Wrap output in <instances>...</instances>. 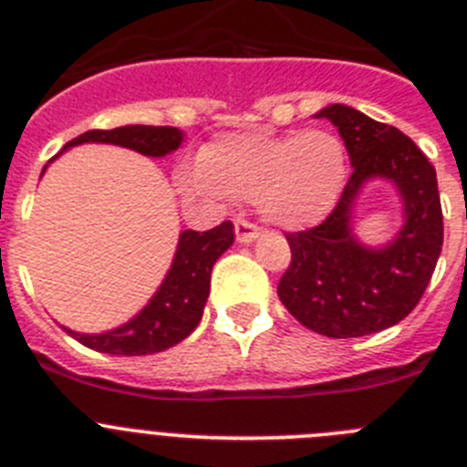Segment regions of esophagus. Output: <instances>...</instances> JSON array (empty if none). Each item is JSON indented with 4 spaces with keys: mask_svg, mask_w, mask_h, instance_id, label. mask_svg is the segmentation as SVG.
Masks as SVG:
<instances>
[{
    "mask_svg": "<svg viewBox=\"0 0 467 467\" xmlns=\"http://www.w3.org/2000/svg\"><path fill=\"white\" fill-rule=\"evenodd\" d=\"M234 234L239 244H251L260 237V228H255L249 221H234Z\"/></svg>",
    "mask_w": 467,
    "mask_h": 467,
    "instance_id": "1",
    "label": "esophagus"
}]
</instances>
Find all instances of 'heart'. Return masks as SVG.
I'll list each match as a JSON object with an SVG mask.
<instances>
[{
	"label": "heart",
	"mask_w": 467,
	"mask_h": 467,
	"mask_svg": "<svg viewBox=\"0 0 467 467\" xmlns=\"http://www.w3.org/2000/svg\"><path fill=\"white\" fill-rule=\"evenodd\" d=\"M348 176L347 149L330 130L225 132L179 174L182 192L207 200H249L270 225L300 230L337 202Z\"/></svg>",
	"instance_id": "1"
}]
</instances>
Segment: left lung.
I'll use <instances>...</instances> for the list:
<instances>
[{"mask_svg":"<svg viewBox=\"0 0 467 467\" xmlns=\"http://www.w3.org/2000/svg\"><path fill=\"white\" fill-rule=\"evenodd\" d=\"M337 128L351 179L321 225L288 234L291 265L279 281V300L302 326L326 337L379 333L417 306L442 251L438 176L419 146L347 104L314 113ZM372 181L394 186L403 207L401 230L379 247L355 234V204Z\"/></svg>","mask_w":467,"mask_h":467,"instance_id":"left-lung-1","label":"left lung"}]
</instances>
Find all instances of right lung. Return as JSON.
I'll return each mask as SVG.
<instances>
[{
  "mask_svg": "<svg viewBox=\"0 0 467 467\" xmlns=\"http://www.w3.org/2000/svg\"><path fill=\"white\" fill-rule=\"evenodd\" d=\"M183 137H186L183 130L170 125H158V128L123 125L113 130H90L62 146L53 161H57L65 150L81 144H113L137 150L146 158H165L183 144ZM46 170L48 165L41 170V176ZM233 242L234 228L230 221L207 233L183 230L179 234V244L165 279L146 302L144 309H140L128 323L104 333H77L67 326L62 327L83 347L113 356L158 354L183 342L202 318L213 263L233 246Z\"/></svg>",
  "mask_w": 467,
  "mask_h": 467,
  "instance_id": "1",
  "label": "right lung"
}]
</instances>
